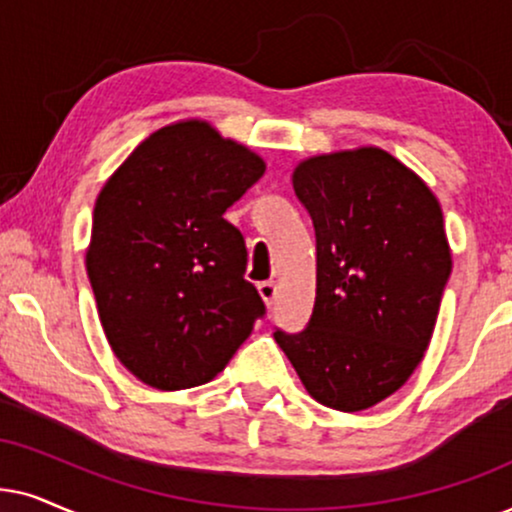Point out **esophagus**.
I'll return each mask as SVG.
<instances>
[{
  "mask_svg": "<svg viewBox=\"0 0 512 512\" xmlns=\"http://www.w3.org/2000/svg\"><path fill=\"white\" fill-rule=\"evenodd\" d=\"M257 293H260V297L264 300V304H269L274 302V297H276V283L274 281H262V283H257Z\"/></svg>",
  "mask_w": 512,
  "mask_h": 512,
  "instance_id": "esophagus-1",
  "label": "esophagus"
}]
</instances>
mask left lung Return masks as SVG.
I'll return each mask as SVG.
<instances>
[{
    "label": "left lung",
    "mask_w": 512,
    "mask_h": 512,
    "mask_svg": "<svg viewBox=\"0 0 512 512\" xmlns=\"http://www.w3.org/2000/svg\"><path fill=\"white\" fill-rule=\"evenodd\" d=\"M293 189L316 234V300L307 328L276 331L307 392L364 411L397 392L423 359L451 276L435 193L383 148L302 160Z\"/></svg>",
    "instance_id": "8db88e82"
}]
</instances>
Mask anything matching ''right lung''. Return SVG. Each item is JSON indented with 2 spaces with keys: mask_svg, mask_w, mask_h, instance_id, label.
Masks as SVG:
<instances>
[{
  "mask_svg": "<svg viewBox=\"0 0 512 512\" xmlns=\"http://www.w3.org/2000/svg\"><path fill=\"white\" fill-rule=\"evenodd\" d=\"M257 153L203 120L141 141L94 205L87 274L108 345L155 390L210 383L264 316L224 212L262 177Z\"/></svg>",
  "mask_w": 512,
  "mask_h": 512,
  "instance_id": "add662e5",
  "label": "right lung"
}]
</instances>
